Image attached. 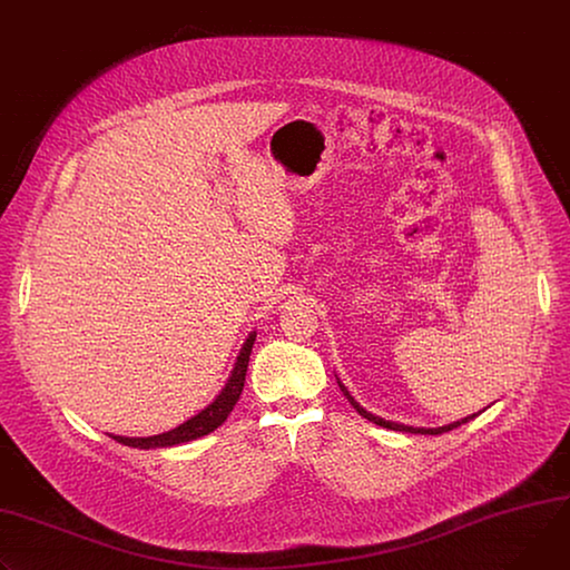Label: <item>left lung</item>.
I'll return each instance as SVG.
<instances>
[{
  "label": "left lung",
  "mask_w": 570,
  "mask_h": 570,
  "mask_svg": "<svg viewBox=\"0 0 570 570\" xmlns=\"http://www.w3.org/2000/svg\"><path fill=\"white\" fill-rule=\"evenodd\" d=\"M336 382H338V389L343 391V395L347 397V402L356 409V413L358 416H364L366 421H371V423H375V425H380V428H386V430H395V432H411V434H443V432H450V430H454V428H459V425H463V423H469V421H473L475 416H480V413L484 411H478V413H471V416H465V419H461V421H454V423H450V425H443V428H411V425H402V423H393V421H384V419H380V416H375V413H371V411H366L364 406H361L352 395H350V391L345 389V384L336 377Z\"/></svg>",
  "instance_id": "1"
}]
</instances>
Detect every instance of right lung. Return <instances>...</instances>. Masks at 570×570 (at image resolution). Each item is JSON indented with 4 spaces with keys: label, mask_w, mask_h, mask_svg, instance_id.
I'll return each instance as SVG.
<instances>
[{
    "label": "right lung",
    "mask_w": 570,
    "mask_h": 570,
    "mask_svg": "<svg viewBox=\"0 0 570 570\" xmlns=\"http://www.w3.org/2000/svg\"><path fill=\"white\" fill-rule=\"evenodd\" d=\"M254 341H256V332H252L245 338V343H243V347L236 356V364L232 368V375L225 382L223 391L216 395V400L212 404H206L199 413H195L193 419H188L179 428H175L170 432H164V434H154V436H118V434H109V436L116 439L122 445H129V448L151 450V448H173V445L188 443V441H195L199 436L212 434L214 430H218L227 421V416H229L232 409L236 406V402L243 393L245 373H247V364H249V352H252Z\"/></svg>",
    "instance_id": "right-lung-1"
}]
</instances>
